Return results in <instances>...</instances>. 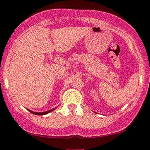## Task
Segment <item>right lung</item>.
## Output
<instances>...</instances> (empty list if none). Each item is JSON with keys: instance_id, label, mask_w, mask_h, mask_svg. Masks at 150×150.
Wrapping results in <instances>:
<instances>
[{"instance_id": "add662e5", "label": "right lung", "mask_w": 150, "mask_h": 150, "mask_svg": "<svg viewBox=\"0 0 150 150\" xmlns=\"http://www.w3.org/2000/svg\"><path fill=\"white\" fill-rule=\"evenodd\" d=\"M57 108V107H56ZM56 108H54L51 109V110H47V111H45V112H35V111H33V110H28V111H30L31 114H35V115H45V114H49V113H50V112H52L53 110H54Z\"/></svg>"}]
</instances>
